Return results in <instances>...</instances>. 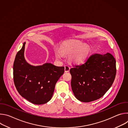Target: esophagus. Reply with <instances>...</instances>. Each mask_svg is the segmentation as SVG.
Here are the masks:
<instances>
[{
  "mask_svg": "<svg viewBox=\"0 0 128 128\" xmlns=\"http://www.w3.org/2000/svg\"><path fill=\"white\" fill-rule=\"evenodd\" d=\"M65 72H69V70H70V67L68 66V65H65Z\"/></svg>",
  "mask_w": 128,
  "mask_h": 128,
  "instance_id": "1",
  "label": "esophagus"
}]
</instances>
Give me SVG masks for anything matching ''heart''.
Masks as SVG:
<instances>
[{
    "label": "heart",
    "mask_w": 128,
    "mask_h": 128,
    "mask_svg": "<svg viewBox=\"0 0 128 128\" xmlns=\"http://www.w3.org/2000/svg\"><path fill=\"white\" fill-rule=\"evenodd\" d=\"M60 52L64 55H69L71 62L74 64H80L84 62L89 54L90 50L88 46L82 44L79 41H68L64 42L60 47ZM60 52L55 50V56L58 59L62 58Z\"/></svg>",
    "instance_id": "1"
}]
</instances>
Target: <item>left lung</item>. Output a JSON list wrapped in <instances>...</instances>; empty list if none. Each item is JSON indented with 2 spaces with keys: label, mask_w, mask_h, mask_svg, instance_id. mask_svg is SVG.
<instances>
[{
  "label": "left lung",
  "mask_w": 128,
  "mask_h": 128,
  "mask_svg": "<svg viewBox=\"0 0 128 128\" xmlns=\"http://www.w3.org/2000/svg\"><path fill=\"white\" fill-rule=\"evenodd\" d=\"M116 72V61L111 54H92L84 64L70 70L75 97L83 102L100 98L112 86Z\"/></svg>",
  "instance_id": "obj_1"
}]
</instances>
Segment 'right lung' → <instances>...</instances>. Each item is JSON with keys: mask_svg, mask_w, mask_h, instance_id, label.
I'll return each instance as SVG.
<instances>
[{"mask_svg": "<svg viewBox=\"0 0 128 128\" xmlns=\"http://www.w3.org/2000/svg\"><path fill=\"white\" fill-rule=\"evenodd\" d=\"M25 44L17 52L14 63V84L23 98L36 105L44 104L51 99L64 67L48 63L36 66L29 64L24 57Z\"/></svg>", "mask_w": 128, "mask_h": 128, "instance_id": "obj_1", "label": "right lung"}]
</instances>
